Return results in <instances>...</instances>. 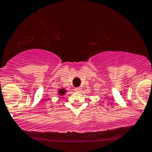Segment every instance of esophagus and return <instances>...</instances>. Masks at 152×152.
Masks as SVG:
<instances>
[{"mask_svg": "<svg viewBox=\"0 0 152 152\" xmlns=\"http://www.w3.org/2000/svg\"><path fill=\"white\" fill-rule=\"evenodd\" d=\"M74 90L76 91V92H80V91L81 90V88H80V87H77V88H75Z\"/></svg>", "mask_w": 152, "mask_h": 152, "instance_id": "1", "label": "esophagus"}]
</instances>
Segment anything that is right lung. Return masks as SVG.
I'll return each mask as SVG.
<instances>
[{
	"label": "right lung",
	"instance_id": "obj_1",
	"mask_svg": "<svg viewBox=\"0 0 152 152\" xmlns=\"http://www.w3.org/2000/svg\"><path fill=\"white\" fill-rule=\"evenodd\" d=\"M66 92V89H64V88H63V89H60L59 90H58V94H59V96H64Z\"/></svg>",
	"mask_w": 152,
	"mask_h": 152
}]
</instances>
